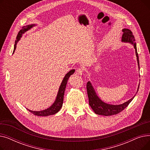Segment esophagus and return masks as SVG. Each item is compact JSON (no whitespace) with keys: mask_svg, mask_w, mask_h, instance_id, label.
Here are the masks:
<instances>
[{"mask_svg":"<svg viewBox=\"0 0 150 150\" xmlns=\"http://www.w3.org/2000/svg\"><path fill=\"white\" fill-rule=\"evenodd\" d=\"M83 69L82 67H80V68H78L76 70V74H78V75H81L83 74Z\"/></svg>","mask_w":150,"mask_h":150,"instance_id":"1","label":"esophagus"}]
</instances>
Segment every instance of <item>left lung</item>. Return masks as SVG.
<instances>
[{"mask_svg": "<svg viewBox=\"0 0 150 150\" xmlns=\"http://www.w3.org/2000/svg\"><path fill=\"white\" fill-rule=\"evenodd\" d=\"M122 31L123 33L122 37V42H130L133 44L136 51V54L137 57L138 65L139 66V56H138V53L137 51L136 44L134 42L135 41L134 36V35H132V31L129 29L124 28L123 29ZM86 88H87V92H88V96L89 98V104L91 107V108L93 109V111L95 112L96 114L98 115L109 116V115H115V114H119L128 106V105L130 103V102L132 100L134 97H135L134 96V97H133L129 100L125 102V103L122 105H109L104 103V102L102 101L98 98L90 81H88L87 83V84H86ZM139 85L137 89V91L139 90Z\"/></svg>", "mask_w": 150, "mask_h": 150, "instance_id": "left-lung-1", "label": "left lung"}]
</instances>
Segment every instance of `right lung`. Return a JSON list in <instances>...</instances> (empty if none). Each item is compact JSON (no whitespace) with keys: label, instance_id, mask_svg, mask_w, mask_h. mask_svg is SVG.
Here are the masks:
<instances>
[{"label":"right lung","instance_id":"obj_1","mask_svg":"<svg viewBox=\"0 0 150 150\" xmlns=\"http://www.w3.org/2000/svg\"><path fill=\"white\" fill-rule=\"evenodd\" d=\"M34 25H33V24H31V25H28L24 26V27H23L19 31V32L18 33V34L17 35V37H16V40L15 41V44H14L13 53L14 52L16 48L17 42L21 39V38L22 37V34H23L25 32H26L27 31L30 30L31 28H32ZM74 72H75L74 69L71 70L66 75V76H64V79H63V80H62V81L60 87L59 88V91H58V95H57L56 100H55V101L54 102V103L50 108H47V109L43 110V111H31V110H29V109H27L28 111L32 113L33 114H34L35 115H38V116H48V115H53V114H55L56 113H57L61 109V108L62 106L63 98H64L65 89L66 88V84H67V81L69 80V78L71 75H72L74 73Z\"/></svg>","mask_w":150,"mask_h":150}]
</instances>
